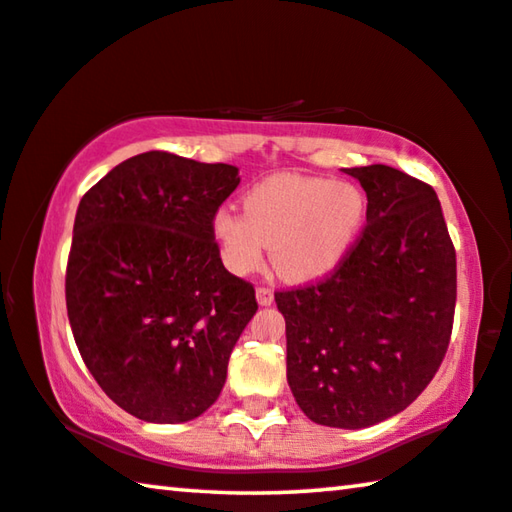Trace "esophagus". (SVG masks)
I'll return each instance as SVG.
<instances>
[{
	"instance_id": "esophagus-1",
	"label": "esophagus",
	"mask_w": 512,
	"mask_h": 512,
	"mask_svg": "<svg viewBox=\"0 0 512 512\" xmlns=\"http://www.w3.org/2000/svg\"><path fill=\"white\" fill-rule=\"evenodd\" d=\"M255 294H257V303L262 305V307L273 303V291L269 287H257Z\"/></svg>"
}]
</instances>
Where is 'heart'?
<instances>
[{
  "label": "heart",
  "instance_id": "1",
  "mask_svg": "<svg viewBox=\"0 0 512 512\" xmlns=\"http://www.w3.org/2000/svg\"><path fill=\"white\" fill-rule=\"evenodd\" d=\"M246 216L221 207L212 237L223 264L237 275L255 273L271 246L273 269L289 282L330 275L358 241L367 200L351 182L323 177L273 175L243 198Z\"/></svg>",
  "mask_w": 512,
  "mask_h": 512
}]
</instances>
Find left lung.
<instances>
[{"label": "left lung", "mask_w": 512, "mask_h": 512, "mask_svg": "<svg viewBox=\"0 0 512 512\" xmlns=\"http://www.w3.org/2000/svg\"><path fill=\"white\" fill-rule=\"evenodd\" d=\"M367 193V225L335 273L278 291L287 380L314 424L367 428L417 399L444 360L456 250L433 186L392 166L344 168Z\"/></svg>", "instance_id": "obj_1"}]
</instances>
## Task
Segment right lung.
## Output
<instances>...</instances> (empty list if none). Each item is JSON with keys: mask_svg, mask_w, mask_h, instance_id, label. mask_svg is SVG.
Returning a JSON list of instances; mask_svg holds the SVG:
<instances>
[{"mask_svg": "<svg viewBox=\"0 0 512 512\" xmlns=\"http://www.w3.org/2000/svg\"><path fill=\"white\" fill-rule=\"evenodd\" d=\"M239 182L237 166L152 150L109 170L77 207L72 335L104 394L150 424L191 421L218 399L257 312L253 285L225 269L212 237Z\"/></svg>", "mask_w": 512, "mask_h": 512, "instance_id": "obj_1", "label": "right lung"}]
</instances>
